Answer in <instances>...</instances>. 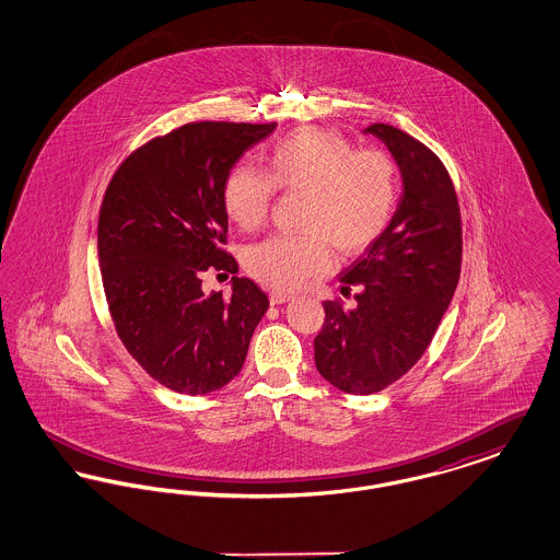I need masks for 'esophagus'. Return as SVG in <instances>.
Returning <instances> with one entry per match:
<instances>
[{"label":"esophagus","instance_id":"1","mask_svg":"<svg viewBox=\"0 0 560 560\" xmlns=\"http://www.w3.org/2000/svg\"><path fill=\"white\" fill-rule=\"evenodd\" d=\"M268 298H270V304H283V302H288L292 295H290V293L270 292L268 293Z\"/></svg>","mask_w":560,"mask_h":560}]
</instances>
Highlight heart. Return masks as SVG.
Returning <instances> with one entry per match:
<instances>
[{"instance_id": "obj_1", "label": "heart", "mask_w": 560, "mask_h": 560, "mask_svg": "<svg viewBox=\"0 0 560 560\" xmlns=\"http://www.w3.org/2000/svg\"><path fill=\"white\" fill-rule=\"evenodd\" d=\"M277 190L304 195V235L252 245L245 268L270 290L290 292L329 268V245L340 256H357L380 240L397 208L399 167L390 153L354 151L338 132L298 130L270 147L267 174L235 167L222 203L241 231H256L267 222Z\"/></svg>"}]
</instances>
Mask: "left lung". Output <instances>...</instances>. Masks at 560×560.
Masks as SVG:
<instances>
[{"instance_id": "8db88e82", "label": "left lung", "mask_w": 560, "mask_h": 560, "mask_svg": "<svg viewBox=\"0 0 560 560\" xmlns=\"http://www.w3.org/2000/svg\"><path fill=\"white\" fill-rule=\"evenodd\" d=\"M382 138L402 174V199L380 240L345 270L342 293L325 300L315 338L320 375L348 395H373L409 372L430 347L462 267V215L452 176L427 144L388 124Z\"/></svg>"}]
</instances>
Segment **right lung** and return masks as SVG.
Listing matches in <instances>:
<instances>
[{
    "instance_id": "right-lung-1",
    "label": "right lung",
    "mask_w": 560,
    "mask_h": 560,
    "mask_svg": "<svg viewBox=\"0 0 560 560\" xmlns=\"http://www.w3.org/2000/svg\"><path fill=\"white\" fill-rule=\"evenodd\" d=\"M277 124L192 121L138 147L117 167L98 213V260L115 331L165 388L208 395L243 368L267 293L233 277L203 293V272H237L226 252L222 188L231 167Z\"/></svg>"
}]
</instances>
